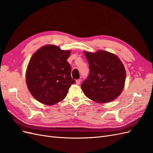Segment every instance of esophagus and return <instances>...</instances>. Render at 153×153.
<instances>
[{"label":"esophagus","mask_w":153,"mask_h":153,"mask_svg":"<svg viewBox=\"0 0 153 153\" xmlns=\"http://www.w3.org/2000/svg\"><path fill=\"white\" fill-rule=\"evenodd\" d=\"M80 82H81V80H80V79H78V80H76V84L77 85H79V84H80Z\"/></svg>","instance_id":"esophagus-1"}]
</instances>
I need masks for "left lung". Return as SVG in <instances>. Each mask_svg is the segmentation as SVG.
Segmentation results:
<instances>
[{"label": "left lung", "mask_w": 153, "mask_h": 153, "mask_svg": "<svg viewBox=\"0 0 153 153\" xmlns=\"http://www.w3.org/2000/svg\"><path fill=\"white\" fill-rule=\"evenodd\" d=\"M84 53L90 73L81 88L88 98L99 103L112 101L121 94L126 80V69L116 55L104 50Z\"/></svg>", "instance_id": "8db88e82"}]
</instances>
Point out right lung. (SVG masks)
<instances>
[{"mask_svg":"<svg viewBox=\"0 0 153 153\" xmlns=\"http://www.w3.org/2000/svg\"><path fill=\"white\" fill-rule=\"evenodd\" d=\"M71 52L47 45L32 55L27 65L25 80L30 94L40 103L53 105L60 102L75 84L67 61Z\"/></svg>","mask_w":153,"mask_h":153,"instance_id":"obj_1","label":"right lung"}]
</instances>
